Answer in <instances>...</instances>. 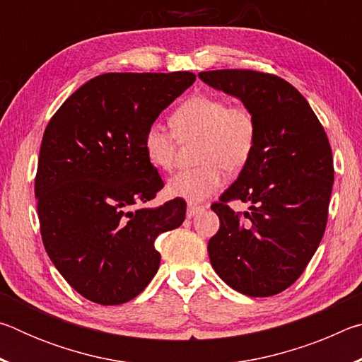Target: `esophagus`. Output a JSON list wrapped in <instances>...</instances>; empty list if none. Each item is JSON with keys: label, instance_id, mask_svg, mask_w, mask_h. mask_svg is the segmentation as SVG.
Returning <instances> with one entry per match:
<instances>
[{"label": "esophagus", "instance_id": "1", "mask_svg": "<svg viewBox=\"0 0 362 362\" xmlns=\"http://www.w3.org/2000/svg\"><path fill=\"white\" fill-rule=\"evenodd\" d=\"M203 209H204L203 206H198V204H192V203H189V204L187 206V217H188V218H193V217L196 216V214L201 212Z\"/></svg>", "mask_w": 362, "mask_h": 362}]
</instances>
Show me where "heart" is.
I'll return each instance as SVG.
<instances>
[{
    "label": "heart",
    "mask_w": 362,
    "mask_h": 362,
    "mask_svg": "<svg viewBox=\"0 0 362 362\" xmlns=\"http://www.w3.org/2000/svg\"><path fill=\"white\" fill-rule=\"evenodd\" d=\"M170 124L179 139L201 140L198 161L203 163L198 168L180 170L170 177L166 188L174 198L189 203L209 198L223 187V169L236 173L252 156L257 122L252 112L244 105L228 107L220 97L198 94L174 110ZM175 134L161 122H153L146 129L144 150L155 168L169 170L174 166Z\"/></svg>",
    "instance_id": "1"
}]
</instances>
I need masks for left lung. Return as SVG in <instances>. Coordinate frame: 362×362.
<instances>
[{
  "label": "left lung",
  "mask_w": 362,
  "mask_h": 362,
  "mask_svg": "<svg viewBox=\"0 0 362 362\" xmlns=\"http://www.w3.org/2000/svg\"><path fill=\"white\" fill-rule=\"evenodd\" d=\"M211 88L236 97L252 112V156L235 183L212 204L220 218L207 252L231 289L269 297L298 279L315 255L327 222L334 159L320 119L283 78L252 70L201 71ZM250 204L240 218L224 203Z\"/></svg>",
  "instance_id": "8db88e82"
}]
</instances>
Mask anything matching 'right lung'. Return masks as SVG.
<instances>
[{"instance_id": "obj_1", "label": "right lung", "mask_w": 362, "mask_h": 362, "mask_svg": "<svg viewBox=\"0 0 362 362\" xmlns=\"http://www.w3.org/2000/svg\"><path fill=\"white\" fill-rule=\"evenodd\" d=\"M194 79L189 71L105 73L49 121L35 180L42 243L66 283L90 302L137 297L159 268L156 238L185 220L182 199L140 207L164 187L144 136Z\"/></svg>"}]
</instances>
